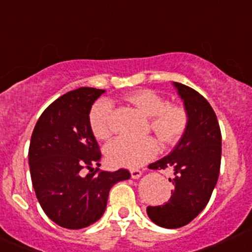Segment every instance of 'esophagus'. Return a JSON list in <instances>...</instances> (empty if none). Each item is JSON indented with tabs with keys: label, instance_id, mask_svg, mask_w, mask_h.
I'll use <instances>...</instances> for the list:
<instances>
[{
	"label": "esophagus",
	"instance_id": "34e87169",
	"mask_svg": "<svg viewBox=\"0 0 252 252\" xmlns=\"http://www.w3.org/2000/svg\"><path fill=\"white\" fill-rule=\"evenodd\" d=\"M141 176H142L141 170H131V177L133 178V180H137V178H139Z\"/></svg>",
	"mask_w": 252,
	"mask_h": 252
}]
</instances>
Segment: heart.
Returning <instances> with one entry per match:
<instances>
[{
  "mask_svg": "<svg viewBox=\"0 0 252 252\" xmlns=\"http://www.w3.org/2000/svg\"><path fill=\"white\" fill-rule=\"evenodd\" d=\"M124 100L148 118L147 131L154 132L161 144L170 147L182 139L189 125L187 109L180 103L166 102L162 95L149 88H139L127 93ZM88 125L93 136L104 141L111 136V107L105 100H98L88 114ZM159 150L153 137L137 141L119 138L105 149L109 164L119 167L134 168L152 159Z\"/></svg>",
  "mask_w": 252,
  "mask_h": 252,
  "instance_id": "obj_1",
  "label": "heart"
}]
</instances>
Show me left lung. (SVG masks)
<instances>
[{"mask_svg":"<svg viewBox=\"0 0 252 252\" xmlns=\"http://www.w3.org/2000/svg\"><path fill=\"white\" fill-rule=\"evenodd\" d=\"M175 87L188 111V128L167 157L149 165L172 168L175 189L164 205L147 207L155 224L171 229L188 224L205 209L219 180L222 153L221 128L210 103L186 85L175 82Z\"/></svg>","mask_w":252,"mask_h":252,"instance_id":"8db88e82","label":"left lung"}]
</instances>
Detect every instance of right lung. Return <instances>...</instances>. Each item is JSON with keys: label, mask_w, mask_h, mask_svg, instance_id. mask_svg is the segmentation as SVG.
<instances>
[{"label": "right lung", "mask_w": 252, "mask_h": 252, "mask_svg": "<svg viewBox=\"0 0 252 252\" xmlns=\"http://www.w3.org/2000/svg\"><path fill=\"white\" fill-rule=\"evenodd\" d=\"M105 90L80 87L45 109L29 147L30 175L36 198L49 219L68 229L97 222L107 207L111 187L128 180L125 168L100 171V150L90 125L92 104ZM85 169L90 173L83 175Z\"/></svg>", "instance_id": "1"}]
</instances>
